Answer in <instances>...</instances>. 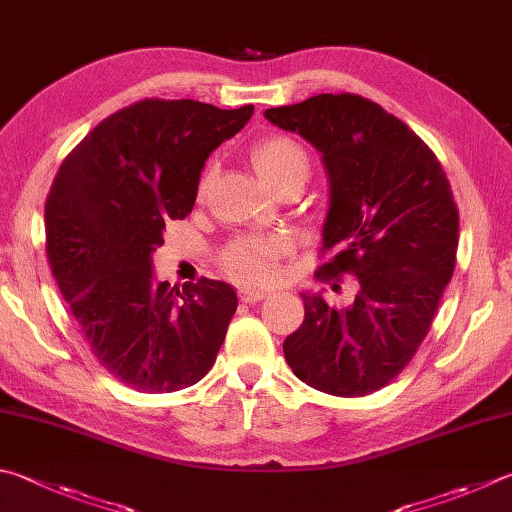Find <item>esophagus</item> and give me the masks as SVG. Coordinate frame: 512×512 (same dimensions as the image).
Wrapping results in <instances>:
<instances>
[{"mask_svg": "<svg viewBox=\"0 0 512 512\" xmlns=\"http://www.w3.org/2000/svg\"><path fill=\"white\" fill-rule=\"evenodd\" d=\"M268 293L266 291H259V288H241L239 291V300L246 302V304H255L259 300H264Z\"/></svg>", "mask_w": 512, "mask_h": 512, "instance_id": "obj_1", "label": "esophagus"}]
</instances>
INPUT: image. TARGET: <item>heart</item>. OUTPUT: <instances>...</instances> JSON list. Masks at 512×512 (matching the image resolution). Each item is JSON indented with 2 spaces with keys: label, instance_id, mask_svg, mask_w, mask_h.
Returning <instances> with one entry per match:
<instances>
[{
  "label": "heart",
  "instance_id": "heart-1",
  "mask_svg": "<svg viewBox=\"0 0 512 512\" xmlns=\"http://www.w3.org/2000/svg\"><path fill=\"white\" fill-rule=\"evenodd\" d=\"M253 165L257 174L275 190L288 183H304L311 174V161L304 147L291 136H266L253 147ZM215 179V165H206L197 185V197L203 199ZM291 253V241L284 235H244L232 239L221 250V266L237 284L262 286L277 277V262Z\"/></svg>",
  "mask_w": 512,
  "mask_h": 512
}]
</instances>
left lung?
<instances>
[{
    "label": "left lung",
    "mask_w": 512,
    "mask_h": 512,
    "mask_svg": "<svg viewBox=\"0 0 512 512\" xmlns=\"http://www.w3.org/2000/svg\"><path fill=\"white\" fill-rule=\"evenodd\" d=\"M322 154L331 181L318 273L358 277L347 309L302 293L304 322L284 340L293 374L331 396H367L401 374L452 280L459 208L443 165L403 120L356 94L266 109Z\"/></svg>",
    "instance_id": "8db88e82"
}]
</instances>
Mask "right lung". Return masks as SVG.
<instances>
[{"label": "right lung", "mask_w": 512, "mask_h": 512, "mask_svg": "<svg viewBox=\"0 0 512 512\" xmlns=\"http://www.w3.org/2000/svg\"><path fill=\"white\" fill-rule=\"evenodd\" d=\"M255 107L145 98L73 147L44 206L46 257L82 338L118 383L143 394L208 374L237 311L226 282L156 284L165 221L185 219L208 156Z\"/></svg>", "instance_id": "obj_1"}]
</instances>
